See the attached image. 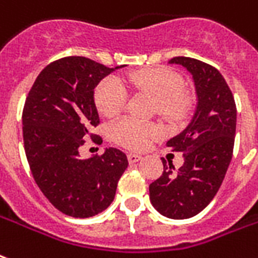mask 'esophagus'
Returning <instances> with one entry per match:
<instances>
[{
    "label": "esophagus",
    "mask_w": 258,
    "mask_h": 258,
    "mask_svg": "<svg viewBox=\"0 0 258 258\" xmlns=\"http://www.w3.org/2000/svg\"><path fill=\"white\" fill-rule=\"evenodd\" d=\"M128 162L130 164H135V162H138V161L142 160V155L141 154H135V153H130L128 155Z\"/></svg>",
    "instance_id": "esophagus-1"
}]
</instances>
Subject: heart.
<instances>
[{
	"instance_id": "obj_1",
	"label": "heart",
	"mask_w": 258,
	"mask_h": 258,
	"mask_svg": "<svg viewBox=\"0 0 258 258\" xmlns=\"http://www.w3.org/2000/svg\"><path fill=\"white\" fill-rule=\"evenodd\" d=\"M123 82L134 89L143 90L154 96L158 100L160 112L169 119L180 120L189 112L190 98L182 92L184 80L173 69L158 66L139 70L124 78ZM94 101L104 115L115 116L125 107L127 90L117 78L109 77L97 85ZM112 134L123 146L142 150L150 145L157 131L134 117H123L112 125Z\"/></svg>"
}]
</instances>
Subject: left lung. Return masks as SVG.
I'll list each match as a JSON object with an SVG mask.
<instances>
[{
    "mask_svg": "<svg viewBox=\"0 0 258 258\" xmlns=\"http://www.w3.org/2000/svg\"><path fill=\"white\" fill-rule=\"evenodd\" d=\"M169 63L189 72L198 103L189 124L166 143L181 151L184 165L176 170L161 158L164 172L149 190L161 215L188 219L203 211L221 188L233 157L237 108L227 82L211 64L188 56H176Z\"/></svg>",
    "mask_w": 258,
    "mask_h": 258,
    "instance_id": "left-lung-1",
    "label": "left lung"
}]
</instances>
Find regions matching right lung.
Segmentation results:
<instances>
[{
	"label": "right lung",
	"instance_id": "right-lung-1",
	"mask_svg": "<svg viewBox=\"0 0 258 258\" xmlns=\"http://www.w3.org/2000/svg\"><path fill=\"white\" fill-rule=\"evenodd\" d=\"M123 66L109 69L84 56L58 59L40 72L25 100L23 138L33 178L50 203L73 218L108 208L128 166L127 155L115 147L100 157H80L100 123L94 88ZM97 141L101 138H93Z\"/></svg>",
	"mask_w": 258,
	"mask_h": 258
}]
</instances>
